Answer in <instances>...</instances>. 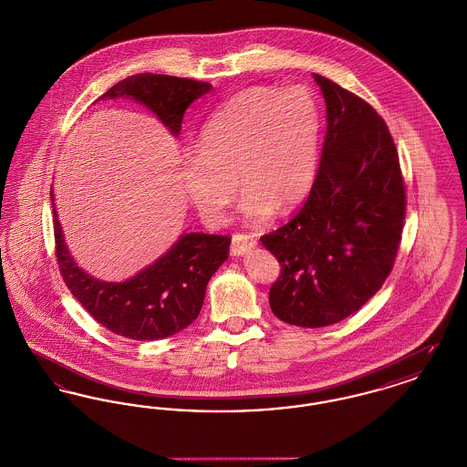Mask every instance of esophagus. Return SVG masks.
<instances>
[{
  "label": "esophagus",
  "instance_id": "1",
  "mask_svg": "<svg viewBox=\"0 0 467 467\" xmlns=\"http://www.w3.org/2000/svg\"><path fill=\"white\" fill-rule=\"evenodd\" d=\"M257 244V238L254 234H244V233H236L233 234L231 242V254L233 255H244Z\"/></svg>",
  "mask_w": 467,
  "mask_h": 467
}]
</instances>
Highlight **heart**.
<instances>
[{"instance_id":"1","label":"heart","mask_w":467,"mask_h":467,"mask_svg":"<svg viewBox=\"0 0 467 467\" xmlns=\"http://www.w3.org/2000/svg\"><path fill=\"white\" fill-rule=\"evenodd\" d=\"M320 136V110L310 90L250 88L213 111L200 147L183 152L180 178L187 198L210 223H223L236 192L244 217L261 223L310 191Z\"/></svg>"}]
</instances>
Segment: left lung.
Returning a JSON list of instances; mask_svg holds the SVG:
<instances>
[{
  "label": "left lung",
  "mask_w": 467,
  "mask_h": 467,
  "mask_svg": "<svg viewBox=\"0 0 467 467\" xmlns=\"http://www.w3.org/2000/svg\"><path fill=\"white\" fill-rule=\"evenodd\" d=\"M327 131L310 196L265 234L282 271L273 313L297 327H326L366 305L390 275L402 234L406 191L385 120L354 92L313 73Z\"/></svg>",
  "instance_id": "obj_1"
}]
</instances>
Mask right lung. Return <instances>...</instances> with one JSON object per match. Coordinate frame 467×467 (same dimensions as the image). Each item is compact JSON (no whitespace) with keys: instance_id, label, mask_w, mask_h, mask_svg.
<instances>
[{"instance_id":"obj_1","label":"right lung","mask_w":467,"mask_h":467,"mask_svg":"<svg viewBox=\"0 0 467 467\" xmlns=\"http://www.w3.org/2000/svg\"><path fill=\"white\" fill-rule=\"evenodd\" d=\"M210 89L208 82L138 73L115 84L99 99L131 98L154 111L177 136L185 110ZM54 236L57 265L69 292L103 327L138 341L168 337L198 318L206 285L227 259L231 244L229 236L187 233L133 278L103 282L77 266L69 255L56 208Z\"/></svg>"}]
</instances>
